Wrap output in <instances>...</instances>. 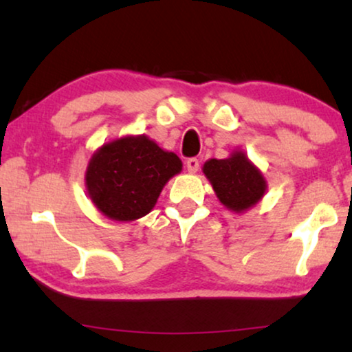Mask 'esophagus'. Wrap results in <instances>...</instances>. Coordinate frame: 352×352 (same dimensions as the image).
Here are the masks:
<instances>
[{
  "label": "esophagus",
  "instance_id": "obj_1",
  "mask_svg": "<svg viewBox=\"0 0 352 352\" xmlns=\"http://www.w3.org/2000/svg\"><path fill=\"white\" fill-rule=\"evenodd\" d=\"M199 166H200V161L197 158H189L186 161V167H188V170L191 172V174H194V172L199 170Z\"/></svg>",
  "mask_w": 352,
  "mask_h": 352
}]
</instances>
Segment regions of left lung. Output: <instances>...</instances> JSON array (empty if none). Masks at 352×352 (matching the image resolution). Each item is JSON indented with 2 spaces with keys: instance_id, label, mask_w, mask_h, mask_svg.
Returning a JSON list of instances; mask_svg holds the SVG:
<instances>
[{
  "instance_id": "1",
  "label": "left lung",
  "mask_w": 352,
  "mask_h": 352,
  "mask_svg": "<svg viewBox=\"0 0 352 352\" xmlns=\"http://www.w3.org/2000/svg\"><path fill=\"white\" fill-rule=\"evenodd\" d=\"M204 172L221 202L238 213L255 205L265 194L263 175L241 152L227 160L206 161Z\"/></svg>"
}]
</instances>
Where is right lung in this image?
Returning <instances> with one entry per match:
<instances>
[{
    "label": "right lung",
    "instance_id": "right-lung-1",
    "mask_svg": "<svg viewBox=\"0 0 352 352\" xmlns=\"http://www.w3.org/2000/svg\"><path fill=\"white\" fill-rule=\"evenodd\" d=\"M180 170V158L146 136L122 138L92 156L86 185L104 216L133 221L153 208L167 180Z\"/></svg>",
    "mask_w": 352,
    "mask_h": 352
}]
</instances>
